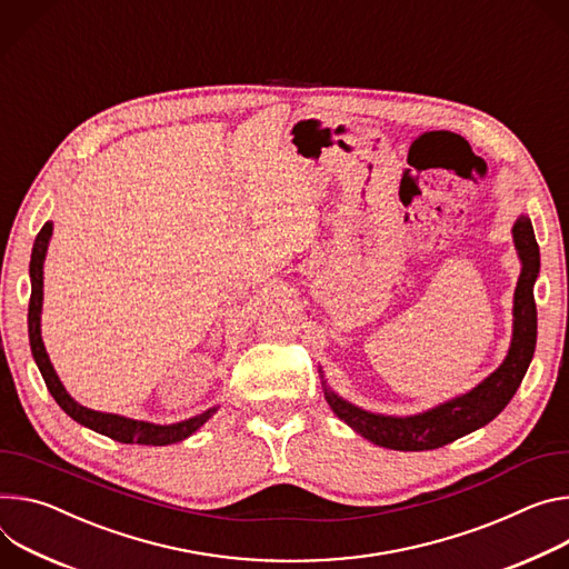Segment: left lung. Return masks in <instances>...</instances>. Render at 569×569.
<instances>
[{
	"instance_id": "1",
	"label": "left lung",
	"mask_w": 569,
	"mask_h": 569,
	"mask_svg": "<svg viewBox=\"0 0 569 569\" xmlns=\"http://www.w3.org/2000/svg\"><path fill=\"white\" fill-rule=\"evenodd\" d=\"M512 240L522 261V272L518 279V288H515L512 340L503 363L470 392L458 395L436 408L408 418L379 416V412L358 408L338 397L327 386V381H322L325 397L331 410L347 427L386 449L425 451L445 447L462 436H468L499 416L506 403L512 399V395L518 392L529 370L538 336L533 283L540 272V249L531 220L527 216H520L518 222L512 224Z\"/></svg>"
}]
</instances>
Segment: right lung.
I'll return each instance as SVG.
<instances>
[{"label": "right lung", "mask_w": 569, "mask_h": 569, "mask_svg": "<svg viewBox=\"0 0 569 569\" xmlns=\"http://www.w3.org/2000/svg\"><path fill=\"white\" fill-rule=\"evenodd\" d=\"M51 222H44V227L40 229V233L36 236L33 242V251H31V266H29V277H31V299H29V342H31V353L36 366L44 379L47 390L51 392V397L57 399V403L68 412V416L101 433L109 436L118 442H127V445H151V447H163V445H174L179 440H186L188 436H192L206 420H209L213 412L218 410V406L203 410L201 416H194L190 420L177 422V425H151V422H142V420H131V418H122L116 416V412H99L92 408H86L81 403H77L68 390L63 388L59 375L54 372V366L44 351L42 345V336H40V313H42V263H44V253H47V244L51 238Z\"/></svg>", "instance_id": "obj_1"}]
</instances>
